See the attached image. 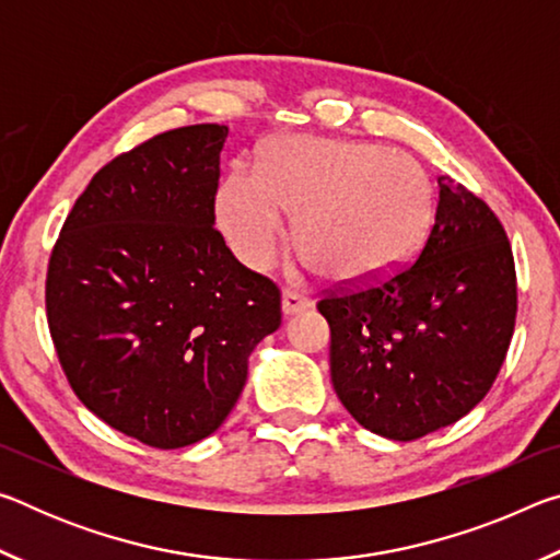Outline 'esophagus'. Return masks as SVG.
<instances>
[{"label": "esophagus", "instance_id": "34e87169", "mask_svg": "<svg viewBox=\"0 0 560 560\" xmlns=\"http://www.w3.org/2000/svg\"><path fill=\"white\" fill-rule=\"evenodd\" d=\"M311 306V301L303 296L299 291H283V299H281V311L283 316H296L301 311H306Z\"/></svg>", "mask_w": 560, "mask_h": 560}]
</instances>
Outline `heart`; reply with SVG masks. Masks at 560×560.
<instances>
[{"mask_svg": "<svg viewBox=\"0 0 560 560\" xmlns=\"http://www.w3.org/2000/svg\"><path fill=\"white\" fill-rule=\"evenodd\" d=\"M220 230L246 267L264 269L293 217L311 269L338 283H371L405 267L430 234L434 189L415 158L383 145L279 136L257 170L232 167L214 197Z\"/></svg>", "mask_w": 560, "mask_h": 560, "instance_id": "1", "label": "heart"}]
</instances>
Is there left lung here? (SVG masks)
Listing matches in <instances>:
<instances>
[{
  "label": "left lung",
  "mask_w": 560,
  "mask_h": 560,
  "mask_svg": "<svg viewBox=\"0 0 560 560\" xmlns=\"http://www.w3.org/2000/svg\"><path fill=\"white\" fill-rule=\"evenodd\" d=\"M420 254L373 287L318 301L330 381L358 424L412 442L467 415L497 381L516 320V269L485 200L440 177Z\"/></svg>",
  "instance_id": "obj_1"
}]
</instances>
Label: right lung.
I'll return each mask as SVG.
<instances>
[{
    "label": "right lung",
    "instance_id": "add662e5",
    "mask_svg": "<svg viewBox=\"0 0 560 560\" xmlns=\"http://www.w3.org/2000/svg\"><path fill=\"white\" fill-rule=\"evenodd\" d=\"M226 132L167 130L101 167L46 273L73 393L158 450L210 438L240 400L252 350L281 326L277 283L242 267L214 230Z\"/></svg>",
    "mask_w": 560,
    "mask_h": 560
}]
</instances>
